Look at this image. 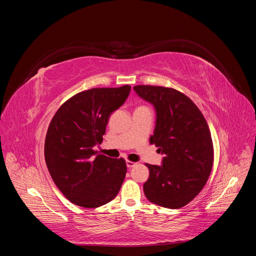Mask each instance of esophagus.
Returning a JSON list of instances; mask_svg holds the SVG:
<instances>
[{"instance_id":"obj_1","label":"esophagus","mask_w":256,"mask_h":256,"mask_svg":"<svg viewBox=\"0 0 256 256\" xmlns=\"http://www.w3.org/2000/svg\"><path fill=\"white\" fill-rule=\"evenodd\" d=\"M126 164H127V168H132V166H134L136 164V162H132V161H130V160H127L126 161Z\"/></svg>"}]
</instances>
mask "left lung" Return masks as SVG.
<instances>
[{
    "instance_id": "8db88e82",
    "label": "left lung",
    "mask_w": 256,
    "mask_h": 256,
    "mask_svg": "<svg viewBox=\"0 0 256 256\" xmlns=\"http://www.w3.org/2000/svg\"><path fill=\"white\" fill-rule=\"evenodd\" d=\"M134 92L156 110L150 144L164 154L162 166L146 164L150 202L171 209L190 203L204 188L214 164L210 130L192 100L171 88L136 85Z\"/></svg>"
}]
</instances>
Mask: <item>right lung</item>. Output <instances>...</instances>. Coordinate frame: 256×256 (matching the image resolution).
<instances>
[{
    "instance_id": "obj_1",
    "label": "right lung",
    "mask_w": 256,
    "mask_h": 256,
    "mask_svg": "<svg viewBox=\"0 0 256 256\" xmlns=\"http://www.w3.org/2000/svg\"><path fill=\"white\" fill-rule=\"evenodd\" d=\"M131 86L97 88L79 92L60 106L50 122L44 159L54 184L67 200L95 208L116 196L127 173L122 158L97 154L108 120L126 102Z\"/></svg>"
}]
</instances>
